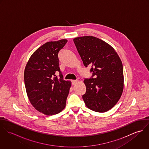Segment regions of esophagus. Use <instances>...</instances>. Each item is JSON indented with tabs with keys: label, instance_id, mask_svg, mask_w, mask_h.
<instances>
[{
	"label": "esophagus",
	"instance_id": "1",
	"mask_svg": "<svg viewBox=\"0 0 149 149\" xmlns=\"http://www.w3.org/2000/svg\"><path fill=\"white\" fill-rule=\"evenodd\" d=\"M77 83V80H72V84L73 85H75Z\"/></svg>",
	"mask_w": 149,
	"mask_h": 149
}]
</instances>
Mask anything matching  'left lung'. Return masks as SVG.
<instances>
[{
    "label": "left lung",
    "mask_w": 149,
    "mask_h": 149,
    "mask_svg": "<svg viewBox=\"0 0 149 149\" xmlns=\"http://www.w3.org/2000/svg\"><path fill=\"white\" fill-rule=\"evenodd\" d=\"M84 66H92V77L85 79V105L97 112H105L115 106L124 88L122 61L115 49L105 41L93 36L73 39Z\"/></svg>",
    "instance_id": "obj_1"
}]
</instances>
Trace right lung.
Returning <instances> with one entry per match:
<instances>
[{
    "label": "right lung",
    "mask_w": 149,
    "mask_h": 149,
    "mask_svg": "<svg viewBox=\"0 0 149 149\" xmlns=\"http://www.w3.org/2000/svg\"><path fill=\"white\" fill-rule=\"evenodd\" d=\"M68 42L63 39L45 43L30 56L24 72L26 93L31 105L46 115L62 111L71 87L59 67V51ZM60 73V77L56 73Z\"/></svg>",
    "instance_id": "obj_1"
}]
</instances>
